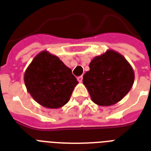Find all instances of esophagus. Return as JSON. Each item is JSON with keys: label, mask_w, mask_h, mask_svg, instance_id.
<instances>
[{"label": "esophagus", "mask_w": 151, "mask_h": 151, "mask_svg": "<svg viewBox=\"0 0 151 151\" xmlns=\"http://www.w3.org/2000/svg\"><path fill=\"white\" fill-rule=\"evenodd\" d=\"M77 80H78V81L80 83H81L83 81V76H78L77 77Z\"/></svg>", "instance_id": "esophagus-1"}]
</instances>
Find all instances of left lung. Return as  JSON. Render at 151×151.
Segmentation results:
<instances>
[{
	"instance_id": "obj_1",
	"label": "left lung",
	"mask_w": 151,
	"mask_h": 151,
	"mask_svg": "<svg viewBox=\"0 0 151 151\" xmlns=\"http://www.w3.org/2000/svg\"><path fill=\"white\" fill-rule=\"evenodd\" d=\"M83 75V83L91 99L99 106H111L119 102L133 86L134 73L125 57L114 50L96 56Z\"/></svg>"
}]
</instances>
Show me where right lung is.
I'll list each match as a JSON object with an SVG mask.
<instances>
[{
	"mask_svg": "<svg viewBox=\"0 0 151 151\" xmlns=\"http://www.w3.org/2000/svg\"><path fill=\"white\" fill-rule=\"evenodd\" d=\"M24 80L34 100L52 109L64 106L78 84L71 69L47 51L34 57L24 72Z\"/></svg>",
	"mask_w": 151,
	"mask_h": 151,
	"instance_id": "1",
	"label": "right lung"
}]
</instances>
